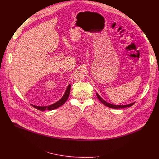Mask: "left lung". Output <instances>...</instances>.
I'll list each match as a JSON object with an SVG mask.
<instances>
[{"mask_svg":"<svg viewBox=\"0 0 159 159\" xmlns=\"http://www.w3.org/2000/svg\"><path fill=\"white\" fill-rule=\"evenodd\" d=\"M96 96L98 97V98L99 99V100L104 104L107 107H109L110 108H112V109H120V108H124V107H130L132 105H133V104L134 102H133L131 104H126V105H115V104H110V103H108L106 101H105L103 99H102L101 98V96L98 94L96 93Z\"/></svg>","mask_w":159,"mask_h":159,"instance_id":"8db88e82","label":"left lung"}]
</instances>
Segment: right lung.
Here are the masks:
<instances>
[{
    "label": "right lung",
    "instance_id": "add662e5",
    "mask_svg": "<svg viewBox=\"0 0 159 159\" xmlns=\"http://www.w3.org/2000/svg\"><path fill=\"white\" fill-rule=\"evenodd\" d=\"M70 84H69L68 85L66 90H65V93L64 94V95L63 96V97L60 99V100H59L58 101H57V102L50 105V106H34V105H32L34 107L36 108L38 110L40 111H44V110H53L55 109L58 107H59L60 106H61V105H63L66 101L69 98V94H70Z\"/></svg>",
    "mask_w": 159,
    "mask_h": 159
}]
</instances>
